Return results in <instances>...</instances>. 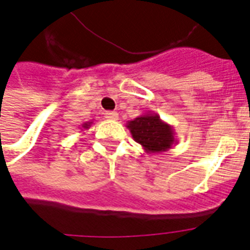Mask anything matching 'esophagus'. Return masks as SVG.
I'll return each mask as SVG.
<instances>
[{
  "instance_id": "esophagus-1",
  "label": "esophagus",
  "mask_w": 250,
  "mask_h": 250,
  "mask_svg": "<svg viewBox=\"0 0 250 250\" xmlns=\"http://www.w3.org/2000/svg\"><path fill=\"white\" fill-rule=\"evenodd\" d=\"M105 118L107 119V121H117L118 113H115V111H106Z\"/></svg>"
}]
</instances>
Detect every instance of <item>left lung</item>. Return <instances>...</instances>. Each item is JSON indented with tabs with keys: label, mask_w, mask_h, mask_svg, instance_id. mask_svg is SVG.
Returning a JSON list of instances; mask_svg holds the SVG:
<instances>
[{
	"label": "left lung",
	"mask_w": 250,
	"mask_h": 250,
	"mask_svg": "<svg viewBox=\"0 0 250 250\" xmlns=\"http://www.w3.org/2000/svg\"><path fill=\"white\" fill-rule=\"evenodd\" d=\"M125 127L129 129L133 140L139 143L146 153L167 152L178 144L174 127L162 121L154 111H148L128 121Z\"/></svg>",
	"instance_id": "left-lung-1"
}]
</instances>
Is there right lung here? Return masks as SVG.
Returning a JSON list of instances; mask_svg holds the SVG:
<instances>
[{
    "label": "right lung",
    "instance_id": "add662e5",
    "mask_svg": "<svg viewBox=\"0 0 250 250\" xmlns=\"http://www.w3.org/2000/svg\"><path fill=\"white\" fill-rule=\"evenodd\" d=\"M92 125H93V122H92V121H90V122H85V123H83V125H82V127H83L84 129H88Z\"/></svg>",
    "mask_w": 250,
    "mask_h": 250
}]
</instances>
